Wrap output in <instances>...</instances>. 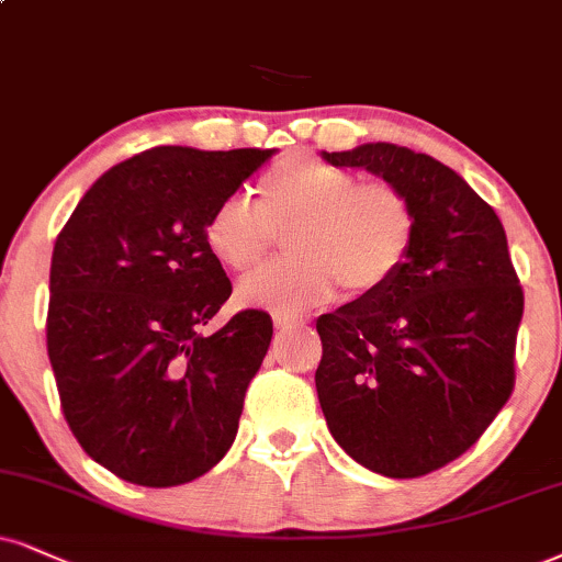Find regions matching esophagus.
Listing matches in <instances>:
<instances>
[{
    "label": "esophagus",
    "instance_id": "1",
    "mask_svg": "<svg viewBox=\"0 0 562 562\" xmlns=\"http://www.w3.org/2000/svg\"><path fill=\"white\" fill-rule=\"evenodd\" d=\"M273 325H276V330H279V334H286V330L300 328L302 317H294L289 313H273Z\"/></svg>",
    "mask_w": 562,
    "mask_h": 562
}]
</instances>
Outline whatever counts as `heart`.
Masks as SVG:
<instances>
[{"mask_svg": "<svg viewBox=\"0 0 562 562\" xmlns=\"http://www.w3.org/2000/svg\"><path fill=\"white\" fill-rule=\"evenodd\" d=\"M286 234L296 258L247 276L237 286L247 307L296 313L328 302L338 283L351 294L375 292L408 258L417 216L398 187L359 184L341 166L292 156L260 179L258 213L245 198H228L207 218L205 245L221 266L249 270Z\"/></svg>", "mask_w": 562, "mask_h": 562, "instance_id": "b5f03b06", "label": "heart"}]
</instances>
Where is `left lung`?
I'll use <instances>...</instances> for the list:
<instances>
[{"instance_id":"left-lung-1","label":"left lung","mask_w":562,"mask_h":562,"mask_svg":"<svg viewBox=\"0 0 562 562\" xmlns=\"http://www.w3.org/2000/svg\"><path fill=\"white\" fill-rule=\"evenodd\" d=\"M321 156L398 187L417 216L396 276L317 317L315 372L338 446L412 480L467 453L514 393L524 292L501 218L450 166L393 143Z\"/></svg>"}]
</instances>
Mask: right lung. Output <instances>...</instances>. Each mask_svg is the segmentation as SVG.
Masks as SVG:
<instances>
[{
	"label": "right lung",
	"mask_w": 562,
	"mask_h": 562,
	"mask_svg": "<svg viewBox=\"0 0 562 562\" xmlns=\"http://www.w3.org/2000/svg\"><path fill=\"white\" fill-rule=\"evenodd\" d=\"M270 156L150 148L95 179L54 241L46 346L61 412L124 482H192L237 438L273 321L245 310L203 334L232 294L205 226Z\"/></svg>",
	"instance_id": "1"
}]
</instances>
